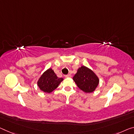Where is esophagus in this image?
Instances as JSON below:
<instances>
[{
	"instance_id": "34e87169",
	"label": "esophagus",
	"mask_w": 134,
	"mask_h": 134,
	"mask_svg": "<svg viewBox=\"0 0 134 134\" xmlns=\"http://www.w3.org/2000/svg\"><path fill=\"white\" fill-rule=\"evenodd\" d=\"M66 78H71V74H68V75H65Z\"/></svg>"
}]
</instances>
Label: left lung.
Listing matches in <instances>:
<instances>
[{
	"instance_id": "1",
	"label": "left lung",
	"mask_w": 134,
	"mask_h": 134,
	"mask_svg": "<svg viewBox=\"0 0 134 134\" xmlns=\"http://www.w3.org/2000/svg\"><path fill=\"white\" fill-rule=\"evenodd\" d=\"M73 80L79 88L85 93H92L94 91L99 81L93 71L84 66L78 69Z\"/></svg>"
}]
</instances>
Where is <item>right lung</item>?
Instances as JSON below:
<instances>
[{"instance_id":"obj_1","label":"right lung","mask_w":134,"mask_h":134,"mask_svg":"<svg viewBox=\"0 0 134 134\" xmlns=\"http://www.w3.org/2000/svg\"><path fill=\"white\" fill-rule=\"evenodd\" d=\"M62 78H59L51 68H49L42 74L37 84L40 90L45 93H51L55 90L62 81Z\"/></svg>"}]
</instances>
